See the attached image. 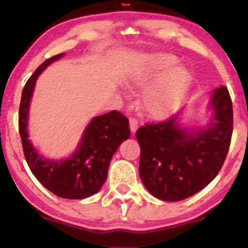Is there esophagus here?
Listing matches in <instances>:
<instances>
[{
	"label": "esophagus",
	"instance_id": "1",
	"mask_svg": "<svg viewBox=\"0 0 248 248\" xmlns=\"http://www.w3.org/2000/svg\"><path fill=\"white\" fill-rule=\"evenodd\" d=\"M129 126H130V132H132L133 134H135L136 129H138V127H139V121L136 120L135 118H130L129 119Z\"/></svg>",
	"mask_w": 248,
	"mask_h": 248
}]
</instances>
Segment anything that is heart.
<instances>
[{"mask_svg": "<svg viewBox=\"0 0 248 248\" xmlns=\"http://www.w3.org/2000/svg\"><path fill=\"white\" fill-rule=\"evenodd\" d=\"M178 64V59L167 53H153L140 59L129 70L126 82L129 87L143 88L140 95L141 109L152 118H163L178 109L186 98L191 75Z\"/></svg>", "mask_w": 248, "mask_h": 248, "instance_id": "b5f03b06", "label": "heart"}]
</instances>
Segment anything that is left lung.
I'll use <instances>...</instances> for the list:
<instances>
[{"mask_svg":"<svg viewBox=\"0 0 248 248\" xmlns=\"http://www.w3.org/2000/svg\"><path fill=\"white\" fill-rule=\"evenodd\" d=\"M213 120L203 129L181 127L179 114L136 132L141 147L140 177L154 197L178 202L204 189L223 167L233 132L232 100L227 87L212 93Z\"/></svg>","mask_w":248,"mask_h":248,"instance_id":"obj_1","label":"left lung"}]
</instances>
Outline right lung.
<instances>
[{
    "instance_id": "right-lung-1",
    "label": "right lung",
    "mask_w": 248,
    "mask_h": 248,
    "mask_svg": "<svg viewBox=\"0 0 248 248\" xmlns=\"http://www.w3.org/2000/svg\"><path fill=\"white\" fill-rule=\"evenodd\" d=\"M64 55L46 59L27 81L19 105L18 128L25 160L42 186L58 197L82 199L98 192L106 182L112 156L130 135L129 121L118 110L95 116L85 129L77 150L66 160H47L39 155L28 139L30 100L38 76Z\"/></svg>"
}]
</instances>
